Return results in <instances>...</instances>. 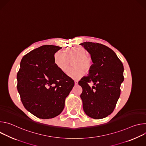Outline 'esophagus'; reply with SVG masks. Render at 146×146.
<instances>
[{
  "instance_id": "34e87169",
  "label": "esophagus",
  "mask_w": 146,
  "mask_h": 146,
  "mask_svg": "<svg viewBox=\"0 0 146 146\" xmlns=\"http://www.w3.org/2000/svg\"><path fill=\"white\" fill-rule=\"evenodd\" d=\"M74 84H75V85H77V84H78V81H77V80H74Z\"/></svg>"
}]
</instances>
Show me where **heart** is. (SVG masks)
I'll return each instance as SVG.
<instances>
[{
  "instance_id": "b5f03b06",
  "label": "heart",
  "mask_w": 146,
  "mask_h": 146,
  "mask_svg": "<svg viewBox=\"0 0 146 146\" xmlns=\"http://www.w3.org/2000/svg\"><path fill=\"white\" fill-rule=\"evenodd\" d=\"M87 51L80 46H76L66 50L65 52L58 51L54 55V62L57 68L62 72H66L73 60L72 65L75 67L68 70V75L72 78L78 79L84 74V70L88 73L92 65L91 58Z\"/></svg>"
}]
</instances>
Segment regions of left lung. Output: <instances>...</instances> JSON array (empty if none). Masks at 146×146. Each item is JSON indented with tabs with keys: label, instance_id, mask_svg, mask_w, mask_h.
<instances>
[{
	"label": "left lung",
	"instance_id": "1",
	"mask_svg": "<svg viewBox=\"0 0 146 146\" xmlns=\"http://www.w3.org/2000/svg\"><path fill=\"white\" fill-rule=\"evenodd\" d=\"M81 46L91 54L94 64L88 76L78 84L82 88L80 95L86 114L94 119L108 117L114 111L120 96V87L124 80L123 66L115 53L108 47L86 41ZM89 82H93L91 88Z\"/></svg>",
	"mask_w": 146,
	"mask_h": 146
}]
</instances>
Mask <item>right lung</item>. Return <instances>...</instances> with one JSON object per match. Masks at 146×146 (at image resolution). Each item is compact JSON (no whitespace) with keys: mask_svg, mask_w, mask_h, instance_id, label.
I'll list each match as a JSON object with an SVG mask.
<instances>
[{"mask_svg":"<svg viewBox=\"0 0 146 146\" xmlns=\"http://www.w3.org/2000/svg\"><path fill=\"white\" fill-rule=\"evenodd\" d=\"M61 48L52 45L41 46L24 55L21 61L17 90L25 108L40 118L60 114L74 86V80L54 64V54Z\"/></svg>","mask_w":146,"mask_h":146,"instance_id":"right-lung-1","label":"right lung"}]
</instances>
